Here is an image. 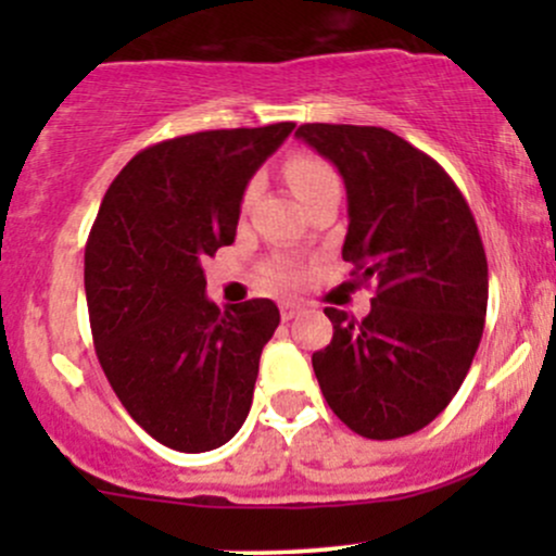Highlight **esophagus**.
I'll use <instances>...</instances> for the list:
<instances>
[{"mask_svg":"<svg viewBox=\"0 0 556 556\" xmlns=\"http://www.w3.org/2000/svg\"><path fill=\"white\" fill-rule=\"evenodd\" d=\"M279 314H282L285 321H292V318L303 314V305H300V303H292V300H287V303L279 305Z\"/></svg>","mask_w":556,"mask_h":556,"instance_id":"34e87169","label":"esophagus"}]
</instances>
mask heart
<instances>
[{
  "label": "heart",
  "mask_w": 556,
  "mask_h": 556,
  "mask_svg": "<svg viewBox=\"0 0 556 556\" xmlns=\"http://www.w3.org/2000/svg\"><path fill=\"white\" fill-rule=\"evenodd\" d=\"M285 175H287V180H290L292 190H295V195L300 198V201H305L308 195H314L321 185L337 180V172L329 162H324V159H318V156H308V154L292 156L290 162L285 164ZM253 190H256V182L248 185L245 201L253 195ZM269 277L274 279V282L287 285V282H295V279L300 277V271L292 264H274L269 269Z\"/></svg>",
  "instance_id": "heart-1"
}]
</instances>
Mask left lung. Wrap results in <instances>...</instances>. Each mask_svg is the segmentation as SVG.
Here are the masks:
<instances>
[{
  "mask_svg": "<svg viewBox=\"0 0 556 556\" xmlns=\"http://www.w3.org/2000/svg\"><path fill=\"white\" fill-rule=\"evenodd\" d=\"M298 138L348 188L342 258L374 282L371 314L327 308L334 334L314 353L324 400L366 439L429 426L468 376L483 334L489 264L455 180L405 138L368 125H300Z\"/></svg>",
  "mask_w": 556,
  "mask_h": 556,
  "instance_id": "left-lung-1",
  "label": "left lung"
}]
</instances>
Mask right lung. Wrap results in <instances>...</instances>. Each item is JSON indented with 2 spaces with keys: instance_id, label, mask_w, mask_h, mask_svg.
Instances as JSON below:
<instances>
[{
  "instance_id": "right-lung-1",
  "label": "right lung",
  "mask_w": 556,
  "mask_h": 556,
  "mask_svg": "<svg viewBox=\"0 0 556 556\" xmlns=\"http://www.w3.org/2000/svg\"><path fill=\"white\" fill-rule=\"evenodd\" d=\"M295 123L203 130L125 164L86 242V300L101 368L130 418L177 452L238 433L253 402L271 300L219 311L203 261L235 240L245 185Z\"/></svg>"
}]
</instances>
